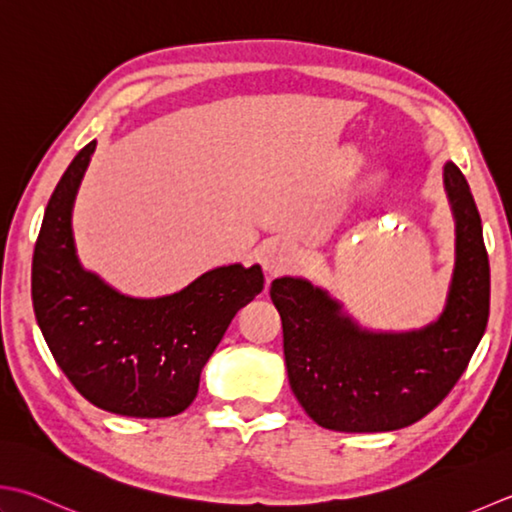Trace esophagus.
Returning a JSON list of instances; mask_svg holds the SVG:
<instances>
[{
  "label": "esophagus",
  "instance_id": "esophagus-1",
  "mask_svg": "<svg viewBox=\"0 0 512 512\" xmlns=\"http://www.w3.org/2000/svg\"><path fill=\"white\" fill-rule=\"evenodd\" d=\"M259 262H262L268 275H279L297 262V250L286 239H273V242L262 246Z\"/></svg>",
  "mask_w": 512,
  "mask_h": 512
}]
</instances>
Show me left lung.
Instances as JSON below:
<instances>
[{
    "label": "left lung",
    "instance_id": "obj_1",
    "mask_svg": "<svg viewBox=\"0 0 512 512\" xmlns=\"http://www.w3.org/2000/svg\"><path fill=\"white\" fill-rule=\"evenodd\" d=\"M444 186L455 217V270L437 322L410 333H373L306 279L270 284L290 388L319 426L388 433L415 424L442 404L473 357L488 324V253L473 193L453 162L444 166Z\"/></svg>",
    "mask_w": 512,
    "mask_h": 512
}]
</instances>
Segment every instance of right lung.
<instances>
[{
    "instance_id": "add662e5",
    "label": "right lung",
    "mask_w": 512,
    "mask_h": 512,
    "mask_svg": "<svg viewBox=\"0 0 512 512\" xmlns=\"http://www.w3.org/2000/svg\"><path fill=\"white\" fill-rule=\"evenodd\" d=\"M95 146L79 150L46 206L33 255L37 324L90 404L126 417H173L193 404L202 368L237 310L262 293L264 273L257 264L222 266L175 295L137 299L84 270L70 215Z\"/></svg>"
}]
</instances>
